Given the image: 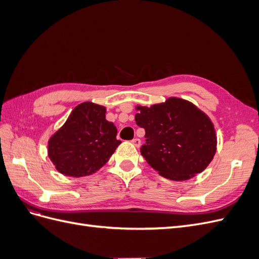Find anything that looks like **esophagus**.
Returning <instances> with one entry per match:
<instances>
[{"instance_id": "1", "label": "esophagus", "mask_w": 259, "mask_h": 259, "mask_svg": "<svg viewBox=\"0 0 259 259\" xmlns=\"http://www.w3.org/2000/svg\"><path fill=\"white\" fill-rule=\"evenodd\" d=\"M140 143H142V142H140V139H139V138H134V139L132 140V144L134 145L136 148H138V147L140 146Z\"/></svg>"}]
</instances>
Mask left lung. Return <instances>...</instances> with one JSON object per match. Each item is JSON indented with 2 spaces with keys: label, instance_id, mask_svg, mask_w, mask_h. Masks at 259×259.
<instances>
[{
  "label": "left lung",
  "instance_id": "left-lung-1",
  "mask_svg": "<svg viewBox=\"0 0 259 259\" xmlns=\"http://www.w3.org/2000/svg\"><path fill=\"white\" fill-rule=\"evenodd\" d=\"M136 110V124L146 131L140 153L161 176L187 180L208 166L216 152V132L197 106L170 97L149 108L137 106Z\"/></svg>",
  "mask_w": 259,
  "mask_h": 259
}]
</instances>
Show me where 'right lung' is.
<instances>
[{"mask_svg": "<svg viewBox=\"0 0 259 259\" xmlns=\"http://www.w3.org/2000/svg\"><path fill=\"white\" fill-rule=\"evenodd\" d=\"M106 108L91 101L76 106L66 123L49 140V156L59 173L92 175L103 167L121 144Z\"/></svg>", "mask_w": 259, "mask_h": 259, "instance_id": "obj_1", "label": "right lung"}]
</instances>
